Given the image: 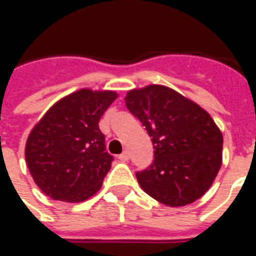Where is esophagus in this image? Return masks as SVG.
I'll use <instances>...</instances> for the list:
<instances>
[{
  "instance_id": "1",
  "label": "esophagus",
  "mask_w": 256,
  "mask_h": 256,
  "mask_svg": "<svg viewBox=\"0 0 256 256\" xmlns=\"http://www.w3.org/2000/svg\"><path fill=\"white\" fill-rule=\"evenodd\" d=\"M128 158H130V156H128V152H123V154H120V155L118 156V159L120 162H128Z\"/></svg>"
}]
</instances>
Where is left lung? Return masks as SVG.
Wrapping results in <instances>:
<instances>
[{"instance_id": "left-lung-1", "label": "left lung", "mask_w": 256, "mask_h": 256, "mask_svg": "<svg viewBox=\"0 0 256 256\" xmlns=\"http://www.w3.org/2000/svg\"><path fill=\"white\" fill-rule=\"evenodd\" d=\"M124 102L154 144V163L137 172L142 190L168 207L202 198L222 166L224 137L208 112L163 84L128 90Z\"/></svg>"}]
</instances>
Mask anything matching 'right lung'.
<instances>
[{"instance_id":"add662e5","label":"right lung","mask_w":256,"mask_h":256,"mask_svg":"<svg viewBox=\"0 0 256 256\" xmlns=\"http://www.w3.org/2000/svg\"><path fill=\"white\" fill-rule=\"evenodd\" d=\"M116 98L114 90L79 89L56 101L31 128L26 163L46 196L80 203L100 190L114 158L98 122Z\"/></svg>"}]
</instances>
